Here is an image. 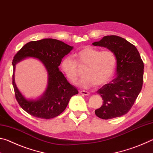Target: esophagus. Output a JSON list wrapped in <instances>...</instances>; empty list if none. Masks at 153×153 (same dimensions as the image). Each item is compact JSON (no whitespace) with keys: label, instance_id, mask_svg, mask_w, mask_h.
Segmentation results:
<instances>
[{"label":"esophagus","instance_id":"34e87169","mask_svg":"<svg viewBox=\"0 0 153 153\" xmlns=\"http://www.w3.org/2000/svg\"><path fill=\"white\" fill-rule=\"evenodd\" d=\"M80 94H82L83 95H86V96H88L90 94V92H87V91H85V90H80V91L79 92Z\"/></svg>","mask_w":153,"mask_h":153}]
</instances>
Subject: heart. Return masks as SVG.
<instances>
[{
	"label": "heart",
	"instance_id": "obj_1",
	"mask_svg": "<svg viewBox=\"0 0 153 153\" xmlns=\"http://www.w3.org/2000/svg\"><path fill=\"white\" fill-rule=\"evenodd\" d=\"M75 61L67 56L61 61V69L67 79L76 82L78 76L77 63L86 66L81 79L77 85L83 88H90L107 83L113 76L117 65V58L114 52L109 49L100 51L92 46H84L74 53Z\"/></svg>",
	"mask_w": 153,
	"mask_h": 153
}]
</instances>
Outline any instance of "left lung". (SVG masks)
<instances>
[{
    "label": "left lung",
    "instance_id": "1",
    "mask_svg": "<svg viewBox=\"0 0 153 153\" xmlns=\"http://www.w3.org/2000/svg\"><path fill=\"white\" fill-rule=\"evenodd\" d=\"M111 50L117 58V76L97 91L103 100L95 114L102 120L121 117L132 107L143 84L144 63L136 46L120 36H104L92 43Z\"/></svg>",
    "mask_w": 153,
    "mask_h": 153
}]
</instances>
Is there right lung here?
Wrapping results in <instances>:
<instances>
[{
	"label": "right lung",
	"mask_w": 153,
	"mask_h": 153,
	"mask_svg": "<svg viewBox=\"0 0 153 153\" xmlns=\"http://www.w3.org/2000/svg\"><path fill=\"white\" fill-rule=\"evenodd\" d=\"M73 47L60 40L46 38L31 41L15 54L13 59V86L15 96L20 107L25 111L41 119H52L63 113L71 97L78 94L76 88L69 84L59 66L65 55ZM26 57L37 58L43 62L49 74L48 87L43 97L37 101H27L17 89L14 80L15 65Z\"/></svg>",
	"instance_id": "right-lung-1"
}]
</instances>
